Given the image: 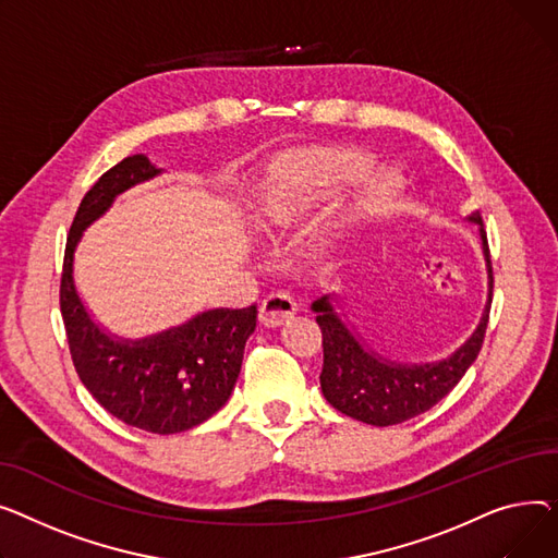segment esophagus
<instances>
[{
	"label": "esophagus",
	"instance_id": "34e87169",
	"mask_svg": "<svg viewBox=\"0 0 558 558\" xmlns=\"http://www.w3.org/2000/svg\"><path fill=\"white\" fill-rule=\"evenodd\" d=\"M298 313V302L290 298L288 292H272L260 302V324L268 326V329H277V326L286 324L290 317Z\"/></svg>",
	"mask_w": 558,
	"mask_h": 558
}]
</instances>
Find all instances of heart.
Masks as SVG:
<instances>
[{"instance_id": "b5f03b06", "label": "heart", "mask_w": 558, "mask_h": 558, "mask_svg": "<svg viewBox=\"0 0 558 558\" xmlns=\"http://www.w3.org/2000/svg\"><path fill=\"white\" fill-rule=\"evenodd\" d=\"M374 169V159L351 146L324 144L304 146L281 155L260 191L256 207V227L268 236H279L300 227L322 205L365 180ZM397 195V182L376 178L353 193L344 211L315 239L313 247L326 266H338L347 245L360 229L380 218Z\"/></svg>"}]
</instances>
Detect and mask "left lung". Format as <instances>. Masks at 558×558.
Listing matches in <instances>:
<instances>
[{
    "instance_id": "8db88e82",
    "label": "left lung",
    "mask_w": 558,
    "mask_h": 558,
    "mask_svg": "<svg viewBox=\"0 0 558 558\" xmlns=\"http://www.w3.org/2000/svg\"><path fill=\"white\" fill-rule=\"evenodd\" d=\"M469 220L480 225L488 294L477 329L450 357L423 365L395 363V360L372 351L349 329L342 315H338L331 294H324L313 302L311 308L317 313L315 319L322 329L324 347V365L319 374L322 395L338 412L355 421L380 425V428L403 423L437 405L475 363L486 333L490 298H494V268H490L482 216L475 211Z\"/></svg>"
}]
</instances>
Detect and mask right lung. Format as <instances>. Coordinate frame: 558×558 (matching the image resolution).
Wrapping results in <instances>:
<instances>
[{
    "mask_svg": "<svg viewBox=\"0 0 558 558\" xmlns=\"http://www.w3.org/2000/svg\"><path fill=\"white\" fill-rule=\"evenodd\" d=\"M159 173L146 155H133L85 193L64 247L60 313L76 374L89 395L133 428L175 435L227 403L241 374L245 342L256 329V306L205 311L163 333L119 340L92 319L74 286V252L85 229L112 207L119 193Z\"/></svg>",
    "mask_w": 558,
    "mask_h": 558,
    "instance_id": "obj_1",
    "label": "right lung"
}]
</instances>
